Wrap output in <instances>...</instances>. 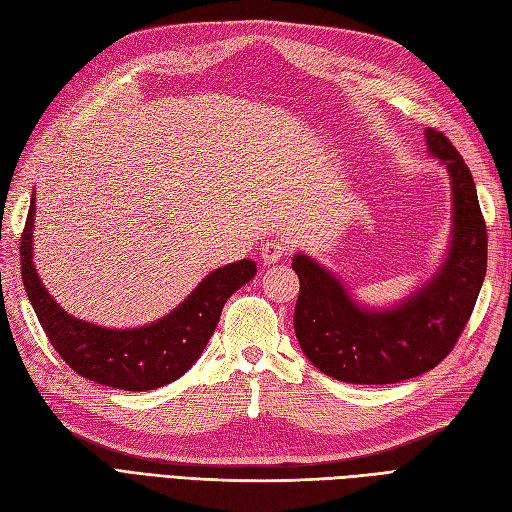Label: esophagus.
<instances>
[{
  "label": "esophagus",
  "mask_w": 512,
  "mask_h": 512,
  "mask_svg": "<svg viewBox=\"0 0 512 512\" xmlns=\"http://www.w3.org/2000/svg\"><path fill=\"white\" fill-rule=\"evenodd\" d=\"M287 255V248L283 242L277 240H268L264 246H261V261H264L266 266H274L279 264V261Z\"/></svg>",
  "instance_id": "1"
}]
</instances>
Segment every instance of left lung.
Here are the masks:
<instances>
[{"mask_svg":"<svg viewBox=\"0 0 512 512\" xmlns=\"http://www.w3.org/2000/svg\"><path fill=\"white\" fill-rule=\"evenodd\" d=\"M428 151L452 183V240L441 268L419 290L389 309L352 300L333 272L298 253L300 279L294 331L305 357L326 376L355 385H389L424 374L450 355L474 311L487 274V225L467 164L437 129H426Z\"/></svg>","mask_w":512,"mask_h":512,"instance_id":"1","label":"left lung"}]
</instances>
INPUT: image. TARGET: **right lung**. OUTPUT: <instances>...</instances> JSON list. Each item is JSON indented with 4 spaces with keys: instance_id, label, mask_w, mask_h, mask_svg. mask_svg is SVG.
<instances>
[{
    "instance_id": "right-lung-1",
    "label": "right lung",
    "mask_w": 512,
    "mask_h": 512,
    "mask_svg": "<svg viewBox=\"0 0 512 512\" xmlns=\"http://www.w3.org/2000/svg\"><path fill=\"white\" fill-rule=\"evenodd\" d=\"M36 196L21 235V277L45 335L71 370L99 385L149 391L186 374L214 335L227 298L257 274L253 259L222 266L196 285L179 307L140 329H106L73 318L38 277L32 261Z\"/></svg>"
}]
</instances>
